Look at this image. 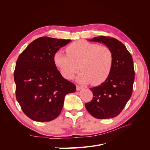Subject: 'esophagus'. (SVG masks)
Masks as SVG:
<instances>
[{
  "label": "esophagus",
  "mask_w": 150,
  "mask_h": 150,
  "mask_svg": "<svg viewBox=\"0 0 150 150\" xmlns=\"http://www.w3.org/2000/svg\"><path fill=\"white\" fill-rule=\"evenodd\" d=\"M82 89H83V88L81 87V86H79L78 85H76V90L77 91H79V90Z\"/></svg>",
  "instance_id": "34e87169"
}]
</instances>
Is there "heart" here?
<instances>
[{
	"label": "heart",
	"instance_id": "1",
	"mask_svg": "<svg viewBox=\"0 0 150 150\" xmlns=\"http://www.w3.org/2000/svg\"><path fill=\"white\" fill-rule=\"evenodd\" d=\"M66 52L59 51L53 56L54 64L66 79L74 78L79 65L82 71L77 77L79 83L99 85L110 76L114 56L108 47L79 40L68 45Z\"/></svg>",
	"mask_w": 150,
	"mask_h": 150
}]
</instances>
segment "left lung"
I'll return each mask as SVG.
<instances>
[{
  "mask_svg": "<svg viewBox=\"0 0 150 150\" xmlns=\"http://www.w3.org/2000/svg\"><path fill=\"white\" fill-rule=\"evenodd\" d=\"M89 40L102 42L110 48L114 61L108 78L101 85L90 89L93 98L85 104V107L96 118H112L120 115L132 94L134 80L133 58L125 45L115 38L99 36Z\"/></svg>",
  "mask_w": 150,
  "mask_h": 150,
  "instance_id": "left-lung-1",
  "label": "left lung"
}]
</instances>
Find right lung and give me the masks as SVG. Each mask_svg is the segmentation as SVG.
<instances>
[{
  "label": "right lung",
  "instance_id": "right-lung-1",
  "mask_svg": "<svg viewBox=\"0 0 150 150\" xmlns=\"http://www.w3.org/2000/svg\"><path fill=\"white\" fill-rule=\"evenodd\" d=\"M70 39L41 37L34 40L18 57L13 77L16 99L22 110L35 121H51L60 115L65 96L76 86L64 79L53 56Z\"/></svg>",
  "mask_w": 150,
  "mask_h": 150
}]
</instances>
